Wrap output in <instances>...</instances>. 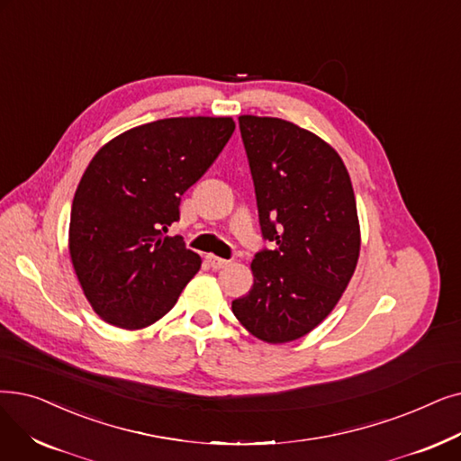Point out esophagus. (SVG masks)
I'll use <instances>...</instances> for the list:
<instances>
[{
  "label": "esophagus",
  "instance_id": "1",
  "mask_svg": "<svg viewBox=\"0 0 461 461\" xmlns=\"http://www.w3.org/2000/svg\"><path fill=\"white\" fill-rule=\"evenodd\" d=\"M207 262H209V266L212 267V269H224L230 262L228 259H224V258H218V256H214V254H207Z\"/></svg>",
  "mask_w": 461,
  "mask_h": 461
}]
</instances>
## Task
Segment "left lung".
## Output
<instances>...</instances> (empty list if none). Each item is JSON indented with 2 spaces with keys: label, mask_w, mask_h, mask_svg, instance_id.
Listing matches in <instances>:
<instances>
[{
  "label": "left lung",
  "mask_w": 461,
  "mask_h": 461,
  "mask_svg": "<svg viewBox=\"0 0 461 461\" xmlns=\"http://www.w3.org/2000/svg\"><path fill=\"white\" fill-rule=\"evenodd\" d=\"M259 226L275 250L258 252L250 292L231 311L269 345L311 333L356 271L359 220L341 156L316 133L273 116H239Z\"/></svg>",
  "instance_id": "8db88e82"
}]
</instances>
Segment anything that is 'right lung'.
I'll list each match as a JSON object with an SVG mask.
<instances>
[{"instance_id": "obj_1", "label": "right lung", "mask_w": 461, "mask_h": 461, "mask_svg": "<svg viewBox=\"0 0 461 461\" xmlns=\"http://www.w3.org/2000/svg\"><path fill=\"white\" fill-rule=\"evenodd\" d=\"M233 130L231 116L164 118L116 135L90 159L71 205L69 256L107 324L152 326L202 267L181 237L164 233Z\"/></svg>"}]
</instances>
